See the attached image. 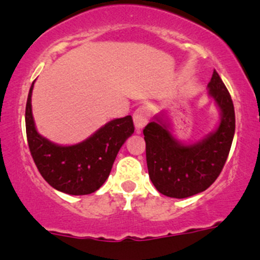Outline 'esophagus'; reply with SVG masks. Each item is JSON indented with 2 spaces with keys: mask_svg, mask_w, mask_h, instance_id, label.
I'll list each match as a JSON object with an SVG mask.
<instances>
[{
  "mask_svg": "<svg viewBox=\"0 0 260 260\" xmlns=\"http://www.w3.org/2000/svg\"><path fill=\"white\" fill-rule=\"evenodd\" d=\"M150 118V111L149 108L146 106H139L133 114V121H134V126H136V131L137 133L142 132V129L145 127V124L149 122Z\"/></svg>",
  "mask_w": 260,
  "mask_h": 260,
  "instance_id": "1",
  "label": "esophagus"
}]
</instances>
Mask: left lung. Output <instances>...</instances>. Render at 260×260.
<instances>
[{
	"instance_id": "8db88e82",
	"label": "left lung",
	"mask_w": 260,
	"mask_h": 260,
	"mask_svg": "<svg viewBox=\"0 0 260 260\" xmlns=\"http://www.w3.org/2000/svg\"><path fill=\"white\" fill-rule=\"evenodd\" d=\"M209 95L220 109L221 120L201 142L184 145L172 136L160 115L143 129L149 177L158 192L185 199L205 191L223 170L235 133V110L229 90L217 71L208 83Z\"/></svg>"
}]
</instances>
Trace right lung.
<instances>
[{"label": "right lung", "instance_id": "1", "mask_svg": "<svg viewBox=\"0 0 260 260\" xmlns=\"http://www.w3.org/2000/svg\"><path fill=\"white\" fill-rule=\"evenodd\" d=\"M31 84L25 109L29 149L37 170L47 183L69 195L96 191L110 174L118 150L134 132L132 116L116 118L82 143L61 146L37 133L31 110Z\"/></svg>", "mask_w": 260, "mask_h": 260}]
</instances>
